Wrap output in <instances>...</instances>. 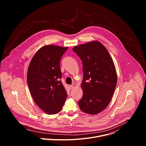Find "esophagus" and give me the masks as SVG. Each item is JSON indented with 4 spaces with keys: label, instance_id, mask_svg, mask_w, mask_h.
<instances>
[{
    "label": "esophagus",
    "instance_id": "1",
    "mask_svg": "<svg viewBox=\"0 0 146 146\" xmlns=\"http://www.w3.org/2000/svg\"><path fill=\"white\" fill-rule=\"evenodd\" d=\"M74 86H73V85H71V86H69V88H70V90H72L73 88H74Z\"/></svg>",
    "mask_w": 146,
    "mask_h": 146
}]
</instances>
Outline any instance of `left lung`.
Listing matches in <instances>:
<instances>
[{"label":"left lung","mask_w":146,"mask_h":146,"mask_svg":"<svg viewBox=\"0 0 146 146\" xmlns=\"http://www.w3.org/2000/svg\"><path fill=\"white\" fill-rule=\"evenodd\" d=\"M73 51L82 62L83 96L78 102L81 110L95 115L110 103L115 91L117 75L113 60L101 43L93 41L75 46Z\"/></svg>","instance_id":"left-lung-1"}]
</instances>
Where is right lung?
Here are the masks:
<instances>
[{"label": "right lung", "mask_w": 146, "mask_h": 146, "mask_svg": "<svg viewBox=\"0 0 146 146\" xmlns=\"http://www.w3.org/2000/svg\"><path fill=\"white\" fill-rule=\"evenodd\" d=\"M68 48L43 46L34 55L28 68L27 82L32 98L38 107L49 115L60 112L67 98L60 80V59Z\"/></svg>", "instance_id": "add662e5"}]
</instances>
